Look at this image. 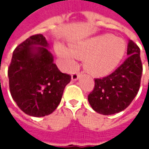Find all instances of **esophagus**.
Instances as JSON below:
<instances>
[{
	"instance_id": "obj_1",
	"label": "esophagus",
	"mask_w": 149,
	"mask_h": 149,
	"mask_svg": "<svg viewBox=\"0 0 149 149\" xmlns=\"http://www.w3.org/2000/svg\"><path fill=\"white\" fill-rule=\"evenodd\" d=\"M79 76H80V74H79V73H77V72H74V73H73L71 75L72 80H74V81L77 80L79 78Z\"/></svg>"
}]
</instances>
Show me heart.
Returning <instances> with one entry per match:
<instances>
[{
    "label": "heart",
    "mask_w": 149,
    "mask_h": 149,
    "mask_svg": "<svg viewBox=\"0 0 149 149\" xmlns=\"http://www.w3.org/2000/svg\"><path fill=\"white\" fill-rule=\"evenodd\" d=\"M57 55L67 69H73L77 59H85V68L95 76L111 73L120 63L126 51V44L121 38L105 34L73 44L71 49L57 44Z\"/></svg>",
    "instance_id": "heart-1"
}]
</instances>
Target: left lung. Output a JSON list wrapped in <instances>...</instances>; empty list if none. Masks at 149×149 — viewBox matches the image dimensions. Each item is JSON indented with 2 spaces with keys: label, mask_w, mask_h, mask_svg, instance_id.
<instances>
[{
  "label": "left lung",
  "mask_w": 149,
  "mask_h": 149,
  "mask_svg": "<svg viewBox=\"0 0 149 149\" xmlns=\"http://www.w3.org/2000/svg\"><path fill=\"white\" fill-rule=\"evenodd\" d=\"M128 57L111 74L95 79V88L88 96L92 109L104 115L124 110L134 100L140 87L143 65L140 49L129 40Z\"/></svg>",
  "instance_id": "left-lung-1"
}]
</instances>
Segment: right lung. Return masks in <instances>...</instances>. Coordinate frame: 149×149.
<instances>
[{
    "instance_id": "1",
    "label": "right lung",
    "mask_w": 149,
    "mask_h": 149,
    "mask_svg": "<svg viewBox=\"0 0 149 149\" xmlns=\"http://www.w3.org/2000/svg\"><path fill=\"white\" fill-rule=\"evenodd\" d=\"M42 34L32 36L15 49L8 68L12 99L25 113L43 117L55 110L71 76L59 70Z\"/></svg>"
}]
</instances>
